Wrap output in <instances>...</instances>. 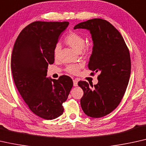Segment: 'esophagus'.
I'll use <instances>...</instances> for the list:
<instances>
[{
	"instance_id": "1",
	"label": "esophagus",
	"mask_w": 146,
	"mask_h": 146,
	"mask_svg": "<svg viewBox=\"0 0 146 146\" xmlns=\"http://www.w3.org/2000/svg\"><path fill=\"white\" fill-rule=\"evenodd\" d=\"M78 85V81L77 79H74L73 80V86L74 87H77Z\"/></svg>"
}]
</instances>
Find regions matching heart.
<instances>
[{
	"instance_id": "b5f03b06",
	"label": "heart",
	"mask_w": 146,
	"mask_h": 146,
	"mask_svg": "<svg viewBox=\"0 0 146 146\" xmlns=\"http://www.w3.org/2000/svg\"><path fill=\"white\" fill-rule=\"evenodd\" d=\"M64 42L69 47L73 48L76 52H80L83 54H87L90 51V47L87 45H85V38L81 34L76 32H71L65 37ZM61 50V46L59 44H56L53 48V57L55 59H57L59 57V53ZM82 65L80 64H71L67 65L65 68V71L67 73L73 74H77L79 72L80 69Z\"/></svg>"
}]
</instances>
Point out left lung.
I'll use <instances>...</instances> for the list:
<instances>
[{"label": "left lung", "instance_id": "1", "mask_svg": "<svg viewBox=\"0 0 146 146\" xmlns=\"http://www.w3.org/2000/svg\"><path fill=\"white\" fill-rule=\"evenodd\" d=\"M78 28L91 34L93 48L88 67L92 74L100 73L96 85L78 83L84 93L81 106L87 116L100 118L113 111L124 95L131 73L130 52L120 33L105 20H89L74 27Z\"/></svg>", "mask_w": 146, "mask_h": 146}]
</instances>
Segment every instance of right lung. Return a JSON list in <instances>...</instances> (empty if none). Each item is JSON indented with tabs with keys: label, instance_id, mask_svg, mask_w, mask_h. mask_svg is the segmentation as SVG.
Masks as SVG:
<instances>
[{
	"label": "right lung",
	"instance_id": "right-lung-1",
	"mask_svg": "<svg viewBox=\"0 0 146 146\" xmlns=\"http://www.w3.org/2000/svg\"><path fill=\"white\" fill-rule=\"evenodd\" d=\"M69 24L32 22L20 33L12 50L11 69L16 87L33 113L46 120L63 114V103L73 85L69 76L57 80L46 77L48 65L54 62L53 48Z\"/></svg>",
	"mask_w": 146,
	"mask_h": 146
}]
</instances>
